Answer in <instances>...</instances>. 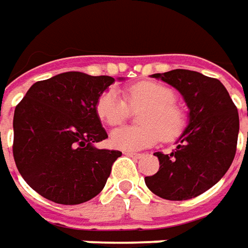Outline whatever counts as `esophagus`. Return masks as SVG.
<instances>
[{
  "label": "esophagus",
  "mask_w": 248,
  "mask_h": 248,
  "mask_svg": "<svg viewBox=\"0 0 248 248\" xmlns=\"http://www.w3.org/2000/svg\"><path fill=\"white\" fill-rule=\"evenodd\" d=\"M124 155H127L129 157H135V158H140L142 155L140 153H134V152H124Z\"/></svg>",
  "instance_id": "1"
}]
</instances>
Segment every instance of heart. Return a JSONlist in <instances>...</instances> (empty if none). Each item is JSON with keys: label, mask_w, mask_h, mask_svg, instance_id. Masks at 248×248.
Segmentation results:
<instances>
[{"label": "heart", "mask_w": 248, "mask_h": 248, "mask_svg": "<svg viewBox=\"0 0 248 248\" xmlns=\"http://www.w3.org/2000/svg\"><path fill=\"white\" fill-rule=\"evenodd\" d=\"M124 95L125 99L110 88L100 95L95 105L100 121L111 127L128 119L129 107L143 108L139 113V123L143 125L111 131L109 140L113 148L138 152L153 146L160 138L166 142L175 140L185 131V111L175 103V92L170 87L157 81H139L127 87Z\"/></svg>", "instance_id": "1"}]
</instances>
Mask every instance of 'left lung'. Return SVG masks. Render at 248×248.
I'll return each instance as SVG.
<instances>
[{
	"mask_svg": "<svg viewBox=\"0 0 248 248\" xmlns=\"http://www.w3.org/2000/svg\"><path fill=\"white\" fill-rule=\"evenodd\" d=\"M153 77L182 93L189 125L170 155H155L160 168L145 178V184L161 199L189 200L213 187L232 164L239 135L237 108L222 82L202 73L176 69Z\"/></svg>",
	"mask_w": 248,
	"mask_h": 248,
	"instance_id": "obj_1",
	"label": "left lung"
}]
</instances>
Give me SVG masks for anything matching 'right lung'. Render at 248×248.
Segmentation results:
<instances>
[{"label": "right lung", "instance_id": "right-lung-1", "mask_svg": "<svg viewBox=\"0 0 248 248\" xmlns=\"http://www.w3.org/2000/svg\"><path fill=\"white\" fill-rule=\"evenodd\" d=\"M109 76L67 72L37 81L16 106L14 158L38 195L58 204H80L99 195L119 150L95 148L108 138L96 100Z\"/></svg>", "mask_w": 248, "mask_h": 248}]
</instances>
